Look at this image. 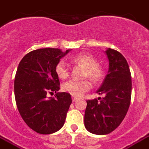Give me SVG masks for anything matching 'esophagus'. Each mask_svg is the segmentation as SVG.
I'll use <instances>...</instances> for the list:
<instances>
[{"instance_id":"34e87169","label":"esophagus","mask_w":149,"mask_h":149,"mask_svg":"<svg viewBox=\"0 0 149 149\" xmlns=\"http://www.w3.org/2000/svg\"><path fill=\"white\" fill-rule=\"evenodd\" d=\"M72 102H76V101H77V97H72Z\"/></svg>"}]
</instances>
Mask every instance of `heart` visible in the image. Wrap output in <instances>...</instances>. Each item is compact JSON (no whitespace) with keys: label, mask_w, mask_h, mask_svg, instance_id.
Returning <instances> with one entry per match:
<instances>
[{"label":"heart","mask_w":149,"mask_h":149,"mask_svg":"<svg viewBox=\"0 0 149 149\" xmlns=\"http://www.w3.org/2000/svg\"><path fill=\"white\" fill-rule=\"evenodd\" d=\"M75 63L80 64L86 68L85 77H89L93 82H99L103 77V70L102 67L98 65L96 59L90 54H80L75 56L72 59ZM55 72L60 79H66L69 77L70 72L66 64L64 61L60 60L56 65ZM92 87L91 82L86 80H69L62 86L63 91L70 94L74 97H79Z\"/></svg>","instance_id":"heart-1"}]
</instances>
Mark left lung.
Returning <instances> with one entry per match:
<instances>
[{
	"mask_svg": "<svg viewBox=\"0 0 149 149\" xmlns=\"http://www.w3.org/2000/svg\"><path fill=\"white\" fill-rule=\"evenodd\" d=\"M105 53L109 60L108 73L96 92L105 96L100 101L87 100L84 116L86 129L95 135L114 131L125 118L131 101V72L125 58L111 48Z\"/></svg>",
	"mask_w": 149,
	"mask_h": 149,
	"instance_id": "1",
	"label": "left lung"
}]
</instances>
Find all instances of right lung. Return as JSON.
Listing matches in <instances>:
<instances>
[{
	"label": "right lung",
	"mask_w": 149,
	"mask_h": 149,
	"mask_svg": "<svg viewBox=\"0 0 149 149\" xmlns=\"http://www.w3.org/2000/svg\"><path fill=\"white\" fill-rule=\"evenodd\" d=\"M70 50H33L18 65L14 80L16 103L25 123L37 133H54L63 126L72 99L67 93H58L60 80L55 67ZM54 92L55 97L48 96Z\"/></svg>",
	"instance_id": "add662e5"
}]
</instances>
